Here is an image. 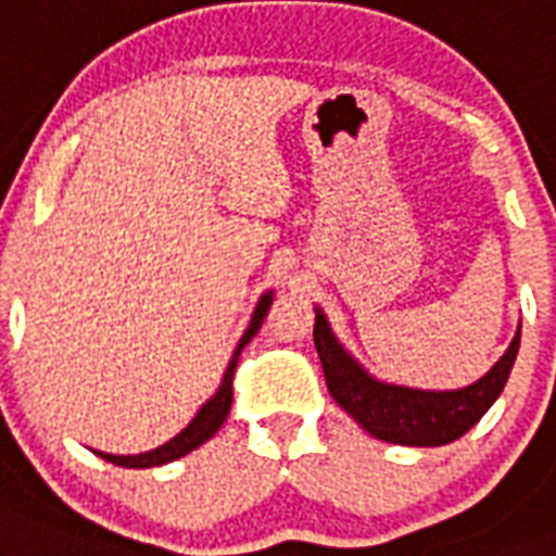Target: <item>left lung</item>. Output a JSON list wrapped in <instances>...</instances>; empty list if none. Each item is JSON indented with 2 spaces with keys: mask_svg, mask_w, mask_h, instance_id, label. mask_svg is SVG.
<instances>
[{
  "mask_svg": "<svg viewBox=\"0 0 556 556\" xmlns=\"http://www.w3.org/2000/svg\"><path fill=\"white\" fill-rule=\"evenodd\" d=\"M314 346L320 355L323 375L331 397L364 427L369 435L404 447H441L462 439L479 418L493 406L508 383L519 352V331L510 340L508 352L491 366L488 375L465 389L397 387L371 378L343 343L334 338L329 320L320 308H314Z\"/></svg>",
  "mask_w": 556,
  "mask_h": 556,
  "instance_id": "obj_1",
  "label": "left lung"
}]
</instances>
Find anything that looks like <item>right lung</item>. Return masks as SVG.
<instances>
[{"label": "right lung", "instance_id": "add662e5", "mask_svg": "<svg viewBox=\"0 0 556 556\" xmlns=\"http://www.w3.org/2000/svg\"><path fill=\"white\" fill-rule=\"evenodd\" d=\"M270 303H274V291H265V294L260 296L256 308H253L251 326L244 329L242 340H239V346H236L233 357H230V364H227L225 378L218 383L216 395L201 406L199 413H195V418L187 424L185 430L178 432L176 439H169L167 444H161V447L150 450V453H138V456H112V453H98V456L106 458V462H112V465L117 467H138V470H141V467H159L167 465V462H176V458L192 453V450L199 447V444H204L207 439H213L218 432V427H222L227 415H230V404H233V371L236 364H239V355H242V349L251 343L253 334L262 329V320H265Z\"/></svg>", "mask_w": 556, "mask_h": 556}]
</instances>
